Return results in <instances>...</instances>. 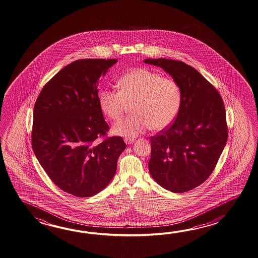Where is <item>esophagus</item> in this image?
Returning a JSON list of instances; mask_svg holds the SVG:
<instances>
[{
    "mask_svg": "<svg viewBox=\"0 0 258 258\" xmlns=\"http://www.w3.org/2000/svg\"><path fill=\"white\" fill-rule=\"evenodd\" d=\"M134 141H135V139H134V138H124V142L126 143L127 145L133 144Z\"/></svg>",
    "mask_w": 258,
    "mask_h": 258,
    "instance_id": "1",
    "label": "esophagus"
}]
</instances>
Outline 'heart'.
Wrapping results in <instances>:
<instances>
[{
    "mask_svg": "<svg viewBox=\"0 0 258 258\" xmlns=\"http://www.w3.org/2000/svg\"><path fill=\"white\" fill-rule=\"evenodd\" d=\"M119 90L104 88L99 94L100 110L109 120L119 121L132 105L133 115L117 122L112 132L133 138L149 128L161 131L170 126L179 113L181 90L172 77L141 67L118 80Z\"/></svg>",
    "mask_w": 258,
    "mask_h": 258,
    "instance_id": "obj_1",
    "label": "heart"
}]
</instances>
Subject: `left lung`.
<instances>
[{"label": "left lung", "mask_w": 258, "mask_h": 258, "mask_svg": "<svg viewBox=\"0 0 258 258\" xmlns=\"http://www.w3.org/2000/svg\"><path fill=\"white\" fill-rule=\"evenodd\" d=\"M179 84L181 104L174 121L150 137L148 169L160 186L185 192L207 181L227 143L228 125L222 98L214 86L181 60L146 59Z\"/></svg>", "instance_id": "left-lung-1"}]
</instances>
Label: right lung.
Wrapping results in <instances>:
<instances>
[{"label":"right lung","mask_w":258,"mask_h":258,"mask_svg":"<svg viewBox=\"0 0 258 258\" xmlns=\"http://www.w3.org/2000/svg\"><path fill=\"white\" fill-rule=\"evenodd\" d=\"M116 59H81L58 72L34 106L31 143L49 179L62 191L89 198L107 186L126 148L99 108V77ZM98 139H101L100 143Z\"/></svg>","instance_id":"right-lung-1"}]
</instances>
